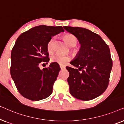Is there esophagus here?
Masks as SVG:
<instances>
[{
  "instance_id": "obj_1",
  "label": "esophagus",
  "mask_w": 124,
  "mask_h": 124,
  "mask_svg": "<svg viewBox=\"0 0 124 124\" xmlns=\"http://www.w3.org/2000/svg\"><path fill=\"white\" fill-rule=\"evenodd\" d=\"M60 67L61 69H63L65 68V66L63 65H60Z\"/></svg>"
}]
</instances>
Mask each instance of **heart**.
<instances>
[{
    "label": "heart",
    "mask_w": 124,
    "mask_h": 124,
    "mask_svg": "<svg viewBox=\"0 0 124 124\" xmlns=\"http://www.w3.org/2000/svg\"><path fill=\"white\" fill-rule=\"evenodd\" d=\"M64 39L65 43L69 47H73L76 46L77 45L78 40L75 35L72 34L68 33L64 35ZM54 42V38H52L49 40L47 45V49L48 52H52L53 51V44ZM70 60V57L60 54H55L51 57V61L59 64H64Z\"/></svg>",
    "instance_id": "obj_1"
}]
</instances>
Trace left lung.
I'll use <instances>...</instances> for the list:
<instances>
[{
    "mask_svg": "<svg viewBox=\"0 0 124 124\" xmlns=\"http://www.w3.org/2000/svg\"><path fill=\"white\" fill-rule=\"evenodd\" d=\"M64 28L81 44L77 57L70 63L78 69L66 68L69 72L67 81L70 94L82 101L95 99L104 92L109 84L112 68L109 47L100 35L87 29Z\"/></svg>",
    "mask_w": 124,
    "mask_h": 124,
    "instance_id": "8db88e82",
    "label": "left lung"
}]
</instances>
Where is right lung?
Instances as JSON below:
<instances>
[{
	"instance_id": "right-lung-1",
	"label": "right lung",
	"mask_w": 124,
	"mask_h": 124,
	"mask_svg": "<svg viewBox=\"0 0 124 124\" xmlns=\"http://www.w3.org/2000/svg\"><path fill=\"white\" fill-rule=\"evenodd\" d=\"M64 32L62 26L40 25L22 33L11 51V75L18 92L31 101L45 99L52 93L60 68L52 62L40 70L39 65L48 62L47 45L54 35Z\"/></svg>"
}]
</instances>
